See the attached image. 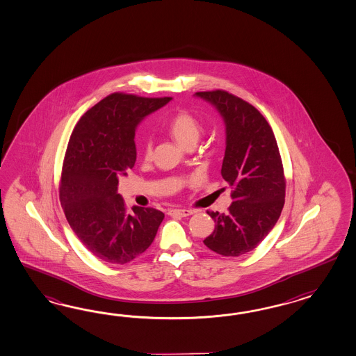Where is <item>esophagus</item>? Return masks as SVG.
I'll return each mask as SVG.
<instances>
[{
  "label": "esophagus",
  "mask_w": 356,
  "mask_h": 356,
  "mask_svg": "<svg viewBox=\"0 0 356 356\" xmlns=\"http://www.w3.org/2000/svg\"><path fill=\"white\" fill-rule=\"evenodd\" d=\"M168 215H177V216H191L194 213V210H188V209H171L167 212Z\"/></svg>",
  "instance_id": "1"
}]
</instances>
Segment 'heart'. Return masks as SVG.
<instances>
[{
  "mask_svg": "<svg viewBox=\"0 0 356 356\" xmlns=\"http://www.w3.org/2000/svg\"><path fill=\"white\" fill-rule=\"evenodd\" d=\"M168 131L184 146L195 144L202 132V124L195 116L186 110H180L170 119ZM153 154V141L150 137L145 138L143 144V155L145 159H150Z\"/></svg>",
  "mask_w": 356,
  "mask_h": 356,
  "instance_id": "obj_1",
  "label": "heart"
}]
</instances>
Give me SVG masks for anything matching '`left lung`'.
Here are the masks:
<instances>
[{
	"label": "left lung",
	"mask_w": 356,
	"mask_h": 356,
	"mask_svg": "<svg viewBox=\"0 0 356 356\" xmlns=\"http://www.w3.org/2000/svg\"><path fill=\"white\" fill-rule=\"evenodd\" d=\"M218 108L227 125L221 176L232 189L228 213L207 211L215 229L203 243L224 257L254 250L279 220L285 175L273 131L259 111L227 90L197 92Z\"/></svg>",
	"instance_id": "left-lung-1"
}]
</instances>
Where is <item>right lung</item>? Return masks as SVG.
Returning <instances> with one entry per match:
<instances>
[{
	"label": "right lung",
	"mask_w": 356,
	"mask_h": 356,
	"mask_svg": "<svg viewBox=\"0 0 356 356\" xmlns=\"http://www.w3.org/2000/svg\"><path fill=\"white\" fill-rule=\"evenodd\" d=\"M171 97L113 93L88 110L68 140L59 201L77 238L98 259L125 264L152 243L164 213L152 207L127 212L118 194L120 176L136 162L137 124Z\"/></svg>",
	"instance_id": "1"
}]
</instances>
